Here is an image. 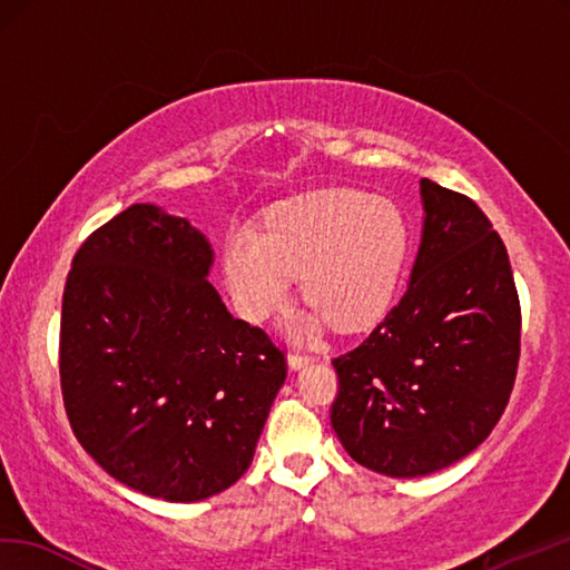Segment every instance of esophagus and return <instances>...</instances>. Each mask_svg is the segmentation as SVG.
Segmentation results:
<instances>
[{
    "label": "esophagus",
    "instance_id": "esophagus-1",
    "mask_svg": "<svg viewBox=\"0 0 570 570\" xmlns=\"http://www.w3.org/2000/svg\"><path fill=\"white\" fill-rule=\"evenodd\" d=\"M315 356L313 354H306V352H298V350H294L288 354V368L291 372H296V368H301V366H306L308 362H313Z\"/></svg>",
    "mask_w": 570,
    "mask_h": 570
}]
</instances>
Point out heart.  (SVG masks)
Returning a JSON list of instances; mask_svg holds the SVG:
<instances>
[{"mask_svg":"<svg viewBox=\"0 0 570 570\" xmlns=\"http://www.w3.org/2000/svg\"><path fill=\"white\" fill-rule=\"evenodd\" d=\"M407 255V223L389 198L325 189L276 206L257 230L237 228L223 249L235 306L262 323L284 306L294 274L311 298L308 327H362L389 306Z\"/></svg>","mask_w":570,"mask_h":570,"instance_id":"heart-1","label":"heart"}]
</instances>
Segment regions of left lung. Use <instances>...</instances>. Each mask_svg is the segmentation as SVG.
<instances>
[{"label":"left lung","mask_w":570,"mask_h":570,"mask_svg":"<svg viewBox=\"0 0 570 570\" xmlns=\"http://www.w3.org/2000/svg\"><path fill=\"white\" fill-rule=\"evenodd\" d=\"M422 240L399 306L333 360L330 422L366 469L415 479L493 432L520 362V298L508 249L469 196L420 179Z\"/></svg>","instance_id":"1"}]
</instances>
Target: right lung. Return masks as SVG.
<instances>
[{
    "instance_id": "1",
    "label": "right lung",
    "mask_w": 570,
    "mask_h": 570,
    "mask_svg": "<svg viewBox=\"0 0 570 570\" xmlns=\"http://www.w3.org/2000/svg\"><path fill=\"white\" fill-rule=\"evenodd\" d=\"M187 218L134 204L77 249L62 294L60 386L85 452L150 498L196 502L253 464L286 356L237 321Z\"/></svg>"
}]
</instances>
